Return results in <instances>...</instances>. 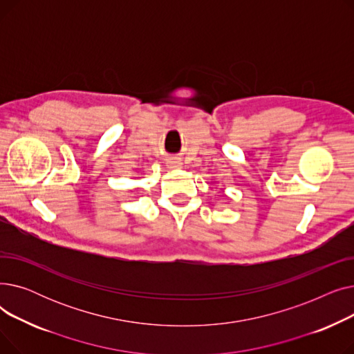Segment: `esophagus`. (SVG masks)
<instances>
[{
	"mask_svg": "<svg viewBox=\"0 0 354 354\" xmlns=\"http://www.w3.org/2000/svg\"><path fill=\"white\" fill-rule=\"evenodd\" d=\"M167 167H169V169H179V167H182V162L178 159H171L167 160Z\"/></svg>",
	"mask_w": 354,
	"mask_h": 354,
	"instance_id": "1",
	"label": "esophagus"
}]
</instances>
